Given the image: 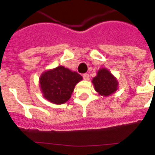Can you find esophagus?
<instances>
[{
  "mask_svg": "<svg viewBox=\"0 0 155 155\" xmlns=\"http://www.w3.org/2000/svg\"><path fill=\"white\" fill-rule=\"evenodd\" d=\"M83 78L85 81L89 80V74H83Z\"/></svg>",
  "mask_w": 155,
  "mask_h": 155,
  "instance_id": "34e87169",
  "label": "esophagus"
}]
</instances>
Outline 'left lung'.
Here are the masks:
<instances>
[{"instance_id":"left-lung-1","label":"left lung","mask_w":155,"mask_h":155,"mask_svg":"<svg viewBox=\"0 0 155 155\" xmlns=\"http://www.w3.org/2000/svg\"><path fill=\"white\" fill-rule=\"evenodd\" d=\"M91 82L94 85V90L102 96H109L118 89V81L106 68H100L97 72L96 76L93 78Z\"/></svg>"}]
</instances>
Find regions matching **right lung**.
<instances>
[{
	"instance_id": "add662e5",
	"label": "right lung",
	"mask_w": 155,
	"mask_h": 155,
	"mask_svg": "<svg viewBox=\"0 0 155 155\" xmlns=\"http://www.w3.org/2000/svg\"><path fill=\"white\" fill-rule=\"evenodd\" d=\"M82 79L75 71L58 66L41 74L39 87L43 98L52 103L61 105L71 98L75 85Z\"/></svg>"
}]
</instances>
